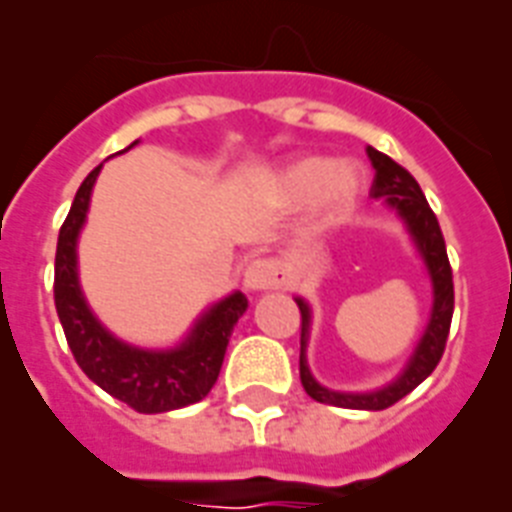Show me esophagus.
Here are the masks:
<instances>
[{
    "instance_id": "esophagus-1",
    "label": "esophagus",
    "mask_w": 512,
    "mask_h": 512,
    "mask_svg": "<svg viewBox=\"0 0 512 512\" xmlns=\"http://www.w3.org/2000/svg\"><path fill=\"white\" fill-rule=\"evenodd\" d=\"M285 282V271L274 257H257L244 271L246 290H274Z\"/></svg>"
}]
</instances>
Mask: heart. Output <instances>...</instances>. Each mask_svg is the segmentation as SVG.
<instances>
[{"mask_svg": "<svg viewBox=\"0 0 512 512\" xmlns=\"http://www.w3.org/2000/svg\"><path fill=\"white\" fill-rule=\"evenodd\" d=\"M365 189V169L359 161L326 156H304L290 161L271 178V200L279 208L310 206L307 233H326L343 222Z\"/></svg>", "mask_w": 512, "mask_h": 512, "instance_id": "b5f03b06", "label": "heart"}]
</instances>
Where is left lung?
<instances>
[{"instance_id":"obj_1","label":"left lung","mask_w":512,"mask_h":512,"mask_svg":"<svg viewBox=\"0 0 512 512\" xmlns=\"http://www.w3.org/2000/svg\"><path fill=\"white\" fill-rule=\"evenodd\" d=\"M367 156L373 161L376 178H373V189L370 194L376 200H384L386 208L397 213V219L406 224L411 241L417 246L422 263L428 268L430 285H433V307H430V321L425 332L419 337L414 354L408 356L406 367L400 370L395 381L386 386L370 389V392H337L323 386L318 378L312 376L310 365H307V343H310V326H312V310L304 299H296L301 310V354H299V376L304 392L318 400V403H329V406L340 408H356V411H381V408L395 406L400 397H406L411 389H417L425 378L436 370L444 345H447V334H450L452 321V304H455V293H452V268L447 260V246H444V235L436 222V216L430 211L425 194L419 189V183L411 178V172L403 169L397 161H392L384 153H378L376 147H367Z\"/></svg>"}]
</instances>
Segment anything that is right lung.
Wrapping results in <instances>:
<instances>
[{
    "instance_id": "right-lung-1",
    "label": "right lung",
    "mask_w": 512,
    "mask_h": 512,
    "mask_svg": "<svg viewBox=\"0 0 512 512\" xmlns=\"http://www.w3.org/2000/svg\"><path fill=\"white\" fill-rule=\"evenodd\" d=\"M101 167L104 164H98L79 186L71 213L57 238L54 304L65 329V340L84 376L139 414H161L191 406L216 384L233 326L246 312L249 301L241 290L224 296L202 312L191 332L172 348H139L109 332L84 299L76 257L79 233L87 222L90 194Z\"/></svg>"
}]
</instances>
